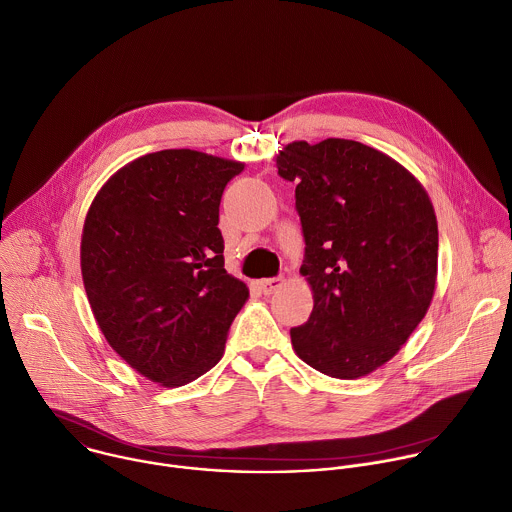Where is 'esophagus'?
Listing matches in <instances>:
<instances>
[{
    "label": "esophagus",
    "mask_w": 512,
    "mask_h": 512,
    "mask_svg": "<svg viewBox=\"0 0 512 512\" xmlns=\"http://www.w3.org/2000/svg\"><path fill=\"white\" fill-rule=\"evenodd\" d=\"M286 282L284 278H264V280H258V288L264 292V294H274L278 288H282Z\"/></svg>",
    "instance_id": "34e87169"
}]
</instances>
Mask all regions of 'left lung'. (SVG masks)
I'll return each mask as SVG.
<instances>
[{
	"label": "left lung",
	"instance_id": "obj_1",
	"mask_svg": "<svg viewBox=\"0 0 512 512\" xmlns=\"http://www.w3.org/2000/svg\"><path fill=\"white\" fill-rule=\"evenodd\" d=\"M276 168L296 182L300 274L314 298L310 318L290 328L292 348L326 376L362 378L396 356L430 308L434 206L400 162L354 140L290 142Z\"/></svg>",
	"mask_w": 512,
	"mask_h": 512
}]
</instances>
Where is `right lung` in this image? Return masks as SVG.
I'll use <instances>...</instances> for the list:
<instances>
[{
	"instance_id": "right-lung-1",
	"label": "right lung",
	"mask_w": 512,
	"mask_h": 512,
	"mask_svg": "<svg viewBox=\"0 0 512 512\" xmlns=\"http://www.w3.org/2000/svg\"><path fill=\"white\" fill-rule=\"evenodd\" d=\"M244 162L162 150L120 168L84 220L80 264L94 318L126 364L184 386L224 356L248 286L226 272L218 228L226 184Z\"/></svg>"
}]
</instances>
